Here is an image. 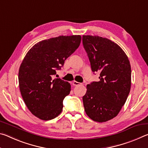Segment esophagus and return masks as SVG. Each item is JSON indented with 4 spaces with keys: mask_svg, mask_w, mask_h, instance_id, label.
<instances>
[{
    "mask_svg": "<svg viewBox=\"0 0 148 148\" xmlns=\"http://www.w3.org/2000/svg\"><path fill=\"white\" fill-rule=\"evenodd\" d=\"M72 85L74 86H81L82 84L79 83V82H77L76 81H73L72 82Z\"/></svg>",
    "mask_w": 148,
    "mask_h": 148,
    "instance_id": "esophagus-1",
    "label": "esophagus"
}]
</instances>
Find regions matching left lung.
Wrapping results in <instances>:
<instances>
[{
	"instance_id": "1",
	"label": "left lung",
	"mask_w": 148,
	"mask_h": 148,
	"mask_svg": "<svg viewBox=\"0 0 148 148\" xmlns=\"http://www.w3.org/2000/svg\"><path fill=\"white\" fill-rule=\"evenodd\" d=\"M83 44L92 72L100 80L87 85L83 97L86 114L95 121H109L118 115L131 86V64L121 47L106 38L84 35Z\"/></svg>"
}]
</instances>
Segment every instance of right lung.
Listing matches in <instances>:
<instances>
[{"label":"right lung","instance_id":"1","mask_svg":"<svg viewBox=\"0 0 148 148\" xmlns=\"http://www.w3.org/2000/svg\"><path fill=\"white\" fill-rule=\"evenodd\" d=\"M81 40L80 35L44 40L25 56L19 70V89L27 107L38 118L47 121L61 113L62 101L71 86L60 78L53 79V75L79 47Z\"/></svg>","mask_w":148,"mask_h":148}]
</instances>
